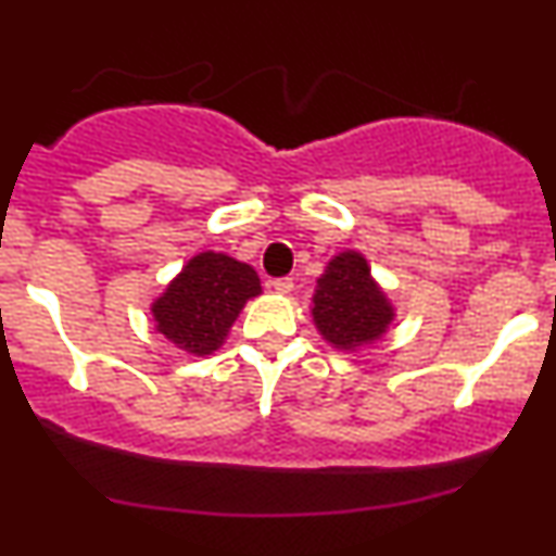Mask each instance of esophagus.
<instances>
[{
	"mask_svg": "<svg viewBox=\"0 0 556 556\" xmlns=\"http://www.w3.org/2000/svg\"><path fill=\"white\" fill-rule=\"evenodd\" d=\"M274 290L277 292H282V295H287V292H292V287H295V282H292V277H279V279H274Z\"/></svg>",
	"mask_w": 556,
	"mask_h": 556,
	"instance_id": "1",
	"label": "esophagus"
}]
</instances>
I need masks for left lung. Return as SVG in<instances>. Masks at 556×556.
<instances>
[{
	"label": "left lung",
	"mask_w": 556,
	"mask_h": 556,
	"mask_svg": "<svg viewBox=\"0 0 556 556\" xmlns=\"http://www.w3.org/2000/svg\"><path fill=\"white\" fill-rule=\"evenodd\" d=\"M311 313L320 337L344 352L378 342L396 316L357 251H344L329 261L318 277Z\"/></svg>",
	"instance_id": "8db88e82"
}]
</instances>
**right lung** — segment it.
I'll list each match as a JSON object with an SVG mask.
<instances>
[{"label": "right lung", "mask_w": 556, "mask_h": 556, "mask_svg": "<svg viewBox=\"0 0 556 556\" xmlns=\"http://www.w3.org/2000/svg\"><path fill=\"white\" fill-rule=\"evenodd\" d=\"M256 295H261V279L253 266L204 251L152 303V318L157 331L178 350L204 357L223 346L238 313Z\"/></svg>", "instance_id": "right-lung-1"}]
</instances>
